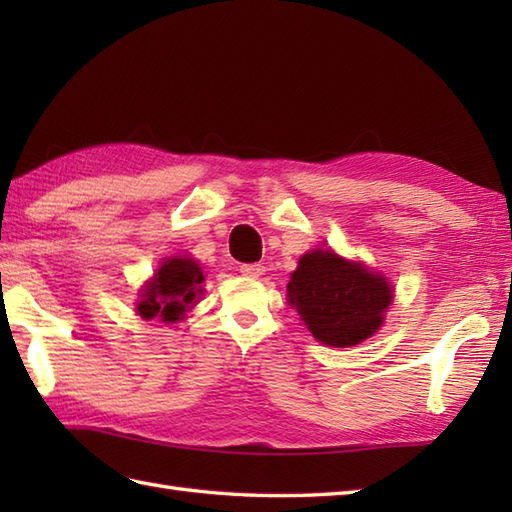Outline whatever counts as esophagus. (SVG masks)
Masks as SVG:
<instances>
[{
	"instance_id": "obj_1",
	"label": "esophagus",
	"mask_w": 512,
	"mask_h": 512,
	"mask_svg": "<svg viewBox=\"0 0 512 512\" xmlns=\"http://www.w3.org/2000/svg\"><path fill=\"white\" fill-rule=\"evenodd\" d=\"M239 270H242V275L246 277H262L266 273V268L262 264H242Z\"/></svg>"
}]
</instances>
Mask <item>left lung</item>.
Masks as SVG:
<instances>
[{
    "label": "left lung",
    "instance_id": "obj_1",
    "mask_svg": "<svg viewBox=\"0 0 512 512\" xmlns=\"http://www.w3.org/2000/svg\"><path fill=\"white\" fill-rule=\"evenodd\" d=\"M394 290L361 262L334 250H310L288 281V303L317 341L352 347L369 339L385 321Z\"/></svg>",
    "mask_w": 512,
    "mask_h": 512
}]
</instances>
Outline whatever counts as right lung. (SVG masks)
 Instances as JSON below:
<instances>
[{
  "label": "right lung",
  "mask_w": 512,
  "mask_h": 512,
  "mask_svg": "<svg viewBox=\"0 0 512 512\" xmlns=\"http://www.w3.org/2000/svg\"><path fill=\"white\" fill-rule=\"evenodd\" d=\"M202 284L204 275L195 259L184 255L167 257L140 292L136 310L147 321L160 319L176 323L200 299Z\"/></svg>",
  "instance_id": "1"
}]
</instances>
